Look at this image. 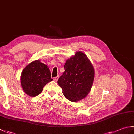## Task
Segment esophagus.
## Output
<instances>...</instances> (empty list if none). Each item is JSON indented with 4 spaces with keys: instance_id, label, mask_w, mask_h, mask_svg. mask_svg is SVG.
<instances>
[{
    "instance_id": "esophagus-1",
    "label": "esophagus",
    "mask_w": 134,
    "mask_h": 134,
    "mask_svg": "<svg viewBox=\"0 0 134 134\" xmlns=\"http://www.w3.org/2000/svg\"><path fill=\"white\" fill-rule=\"evenodd\" d=\"M58 78H59V76H57L56 77H55L53 78V80H54V81H55V82H56L57 81H58Z\"/></svg>"
}]
</instances>
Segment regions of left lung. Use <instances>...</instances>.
Masks as SVG:
<instances>
[{
	"mask_svg": "<svg viewBox=\"0 0 134 134\" xmlns=\"http://www.w3.org/2000/svg\"><path fill=\"white\" fill-rule=\"evenodd\" d=\"M64 68V72L58 81L64 96L72 102L86 97L92 87L95 74L87 56L78 51L67 60Z\"/></svg>",
	"mask_w": 134,
	"mask_h": 134,
	"instance_id": "1",
	"label": "left lung"
}]
</instances>
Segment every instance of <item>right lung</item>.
<instances>
[{"instance_id":"right-lung-1","label":"right lung","mask_w":134,"mask_h":134,"mask_svg":"<svg viewBox=\"0 0 134 134\" xmlns=\"http://www.w3.org/2000/svg\"><path fill=\"white\" fill-rule=\"evenodd\" d=\"M52 80L49 69L39 60L31 62L25 67L21 76L22 89L30 97L40 94L45 85Z\"/></svg>"}]
</instances>
